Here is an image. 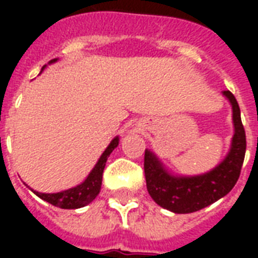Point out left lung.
<instances>
[{"label": "left lung", "instance_id": "8db88e82", "mask_svg": "<svg viewBox=\"0 0 258 258\" xmlns=\"http://www.w3.org/2000/svg\"><path fill=\"white\" fill-rule=\"evenodd\" d=\"M224 95L232 105L235 134L228 156L213 171L198 177L177 178L162 167L155 155L145 151L146 188L159 206L177 214L194 213L221 199L236 184L246 153V134L236 98L231 91H224Z\"/></svg>", "mask_w": 258, "mask_h": 258}]
</instances>
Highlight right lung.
Masks as SVG:
<instances>
[{
	"instance_id": "add662e5",
	"label": "right lung",
	"mask_w": 258,
	"mask_h": 258,
	"mask_svg": "<svg viewBox=\"0 0 258 258\" xmlns=\"http://www.w3.org/2000/svg\"><path fill=\"white\" fill-rule=\"evenodd\" d=\"M52 62H55V59ZM117 145L118 138H114L110 142V145L106 148V151L102 153L101 159L98 160L96 166L91 171L90 175L79 186L63 190V192H58V194H40V192H36V195L38 198H41L42 200H45V202L56 206V207H60V209H79V207H83V206L91 203L101 190L102 174H103V168H105V164H106L107 157Z\"/></svg>"
}]
</instances>
